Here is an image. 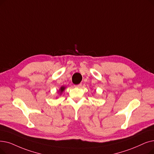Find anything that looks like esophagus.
<instances>
[{"label":"esophagus","mask_w":154,"mask_h":154,"mask_svg":"<svg viewBox=\"0 0 154 154\" xmlns=\"http://www.w3.org/2000/svg\"><path fill=\"white\" fill-rule=\"evenodd\" d=\"M75 86L77 87V88H81V87L82 86V84H79L76 85H75Z\"/></svg>","instance_id":"1"}]
</instances>
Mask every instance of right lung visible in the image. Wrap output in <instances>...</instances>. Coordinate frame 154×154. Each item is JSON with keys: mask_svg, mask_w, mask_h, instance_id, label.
<instances>
[{"mask_svg": "<svg viewBox=\"0 0 154 154\" xmlns=\"http://www.w3.org/2000/svg\"><path fill=\"white\" fill-rule=\"evenodd\" d=\"M65 87H63V86H62V87H61V88H60V93H62L63 91H64V89H65Z\"/></svg>", "mask_w": 154, "mask_h": 154, "instance_id": "add662e5", "label": "right lung"}]
</instances>
